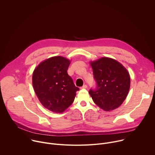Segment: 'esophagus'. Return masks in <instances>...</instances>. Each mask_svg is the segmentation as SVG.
Listing matches in <instances>:
<instances>
[{"instance_id":"34e87169","label":"esophagus","mask_w":155,"mask_h":155,"mask_svg":"<svg viewBox=\"0 0 155 155\" xmlns=\"http://www.w3.org/2000/svg\"><path fill=\"white\" fill-rule=\"evenodd\" d=\"M87 87V85L86 84H84L83 86H81L80 88L81 89H84V88H86Z\"/></svg>"}]
</instances>
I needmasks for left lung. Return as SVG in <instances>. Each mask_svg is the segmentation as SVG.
<instances>
[{
	"label": "left lung",
	"instance_id": "left-lung-1",
	"mask_svg": "<svg viewBox=\"0 0 155 155\" xmlns=\"http://www.w3.org/2000/svg\"><path fill=\"white\" fill-rule=\"evenodd\" d=\"M95 88L89 93L101 108L110 111L120 107L130 87V76L124 66L115 59L102 58L91 62Z\"/></svg>",
	"mask_w": 155,
	"mask_h": 155
}]
</instances>
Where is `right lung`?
Returning <instances> with one entry per match:
<instances>
[{
    "label": "right lung",
    "mask_w": 155,
    "mask_h": 155,
    "mask_svg": "<svg viewBox=\"0 0 155 155\" xmlns=\"http://www.w3.org/2000/svg\"><path fill=\"white\" fill-rule=\"evenodd\" d=\"M69 60L61 56L41 62L32 75L34 91L41 104L50 111L62 113L74 102L80 89L68 74Z\"/></svg>",
    "instance_id": "obj_1"
}]
</instances>
